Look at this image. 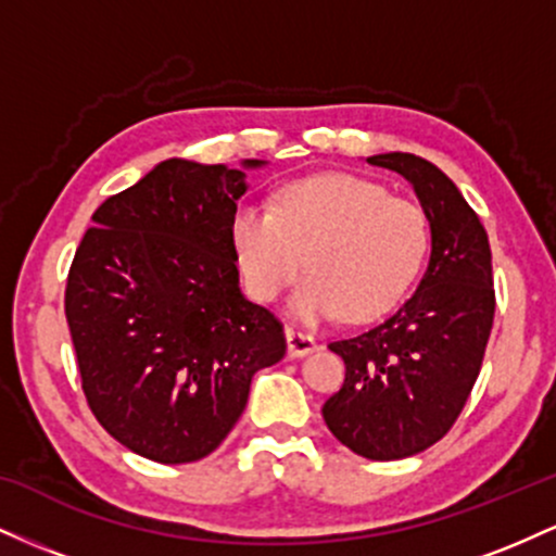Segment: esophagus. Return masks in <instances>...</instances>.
<instances>
[{"label": "esophagus", "instance_id": "obj_1", "mask_svg": "<svg viewBox=\"0 0 556 556\" xmlns=\"http://www.w3.org/2000/svg\"><path fill=\"white\" fill-rule=\"evenodd\" d=\"M285 340H287V353H290V358H305V355H311L316 350L314 337L292 327L285 329Z\"/></svg>", "mask_w": 556, "mask_h": 556}]
</instances>
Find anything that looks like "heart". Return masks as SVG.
I'll use <instances>...</instances> for the list:
<instances>
[{
  "instance_id": "b5f03b06",
  "label": "heart",
  "mask_w": 556,
  "mask_h": 556,
  "mask_svg": "<svg viewBox=\"0 0 556 556\" xmlns=\"http://www.w3.org/2000/svg\"><path fill=\"white\" fill-rule=\"evenodd\" d=\"M229 248L248 295L271 303L303 271L290 316L318 324L344 316L371 321L387 314L418 277L429 251V222L407 198L355 175L287 182L277 208L240 203L229 216Z\"/></svg>"
}]
</instances>
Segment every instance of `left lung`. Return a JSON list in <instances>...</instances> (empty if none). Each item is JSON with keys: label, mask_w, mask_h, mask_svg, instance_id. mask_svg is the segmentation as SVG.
<instances>
[{"label": "left lung", "mask_w": 556, "mask_h": 556, "mask_svg": "<svg viewBox=\"0 0 556 556\" xmlns=\"http://www.w3.org/2000/svg\"><path fill=\"white\" fill-rule=\"evenodd\" d=\"M366 162L413 185L431 256L416 292L384 324L329 344L348 371L321 413L355 455L402 460L452 429L476 384L494 321L491 251L481 219L437 164L400 151Z\"/></svg>", "instance_id": "8db88e82"}]
</instances>
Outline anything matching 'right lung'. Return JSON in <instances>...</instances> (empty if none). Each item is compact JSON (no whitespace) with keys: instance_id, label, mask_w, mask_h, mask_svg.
<instances>
[{"instance_id":"add662e5","label":"right lung","mask_w":556,"mask_h":556,"mask_svg":"<svg viewBox=\"0 0 556 556\" xmlns=\"http://www.w3.org/2000/svg\"><path fill=\"white\" fill-rule=\"evenodd\" d=\"M261 159L159 162L106 198L70 266L65 316L88 405L140 457L195 463L227 439L282 324L240 290L229 216Z\"/></svg>"}]
</instances>
